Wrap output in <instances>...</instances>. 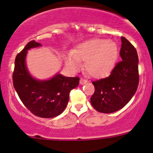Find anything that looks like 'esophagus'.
<instances>
[{"label":"esophagus","mask_w":153,"mask_h":153,"mask_svg":"<svg viewBox=\"0 0 153 153\" xmlns=\"http://www.w3.org/2000/svg\"><path fill=\"white\" fill-rule=\"evenodd\" d=\"M86 82H87V81H86L85 79H83V78H80V79H79V83H80L81 85L85 84Z\"/></svg>","instance_id":"34e87169"}]
</instances>
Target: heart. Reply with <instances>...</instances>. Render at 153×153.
Returning a JSON list of instances; mask_svg holds the SVG:
<instances>
[{"instance_id":"heart-1","label":"heart","mask_w":153,"mask_h":153,"mask_svg":"<svg viewBox=\"0 0 153 153\" xmlns=\"http://www.w3.org/2000/svg\"><path fill=\"white\" fill-rule=\"evenodd\" d=\"M118 56V47L114 41L92 39L76 46L72 54L67 57V63L74 70H79V62H84L85 72L92 77H102L114 67Z\"/></svg>"}]
</instances>
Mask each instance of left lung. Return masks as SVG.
<instances>
[{"instance_id":"left-lung-1","label":"left lung","mask_w":153,"mask_h":153,"mask_svg":"<svg viewBox=\"0 0 153 153\" xmlns=\"http://www.w3.org/2000/svg\"><path fill=\"white\" fill-rule=\"evenodd\" d=\"M121 41V61L116 64L109 76L92 82L95 91L90 102L100 113H111L122 109L134 96L139 85V58L136 48L123 36Z\"/></svg>"}]
</instances>
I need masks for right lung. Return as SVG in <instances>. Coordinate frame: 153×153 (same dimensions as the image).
<instances>
[{
  "instance_id": "add662e5",
  "label": "right lung",
  "mask_w": 153,
  "mask_h": 153,
  "mask_svg": "<svg viewBox=\"0 0 153 153\" xmlns=\"http://www.w3.org/2000/svg\"><path fill=\"white\" fill-rule=\"evenodd\" d=\"M40 46V43L31 40L17 55L13 84L21 102L33 115L53 118L63 113L68 103L70 91L79 85V78L56 74L48 80L33 79L27 69L25 57L28 50Z\"/></svg>"
}]
</instances>
